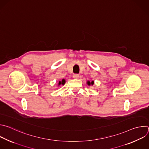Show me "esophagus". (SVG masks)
<instances>
[{
	"instance_id": "esophagus-1",
	"label": "esophagus",
	"mask_w": 149,
	"mask_h": 149,
	"mask_svg": "<svg viewBox=\"0 0 149 149\" xmlns=\"http://www.w3.org/2000/svg\"><path fill=\"white\" fill-rule=\"evenodd\" d=\"M79 75L78 74H73V77L74 79H79Z\"/></svg>"
}]
</instances>
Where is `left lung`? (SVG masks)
I'll return each instance as SVG.
<instances>
[{
    "label": "left lung",
    "mask_w": 149,
    "mask_h": 149,
    "mask_svg": "<svg viewBox=\"0 0 149 149\" xmlns=\"http://www.w3.org/2000/svg\"><path fill=\"white\" fill-rule=\"evenodd\" d=\"M87 85L89 86H90L91 85L93 86V85L94 84V81L93 80V81H90L89 80H88V81H87Z\"/></svg>",
    "instance_id": "1"
}]
</instances>
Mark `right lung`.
I'll use <instances>...</instances> for the list:
<instances>
[{
	"label": "right lung",
	"instance_id": "obj_1",
	"mask_svg": "<svg viewBox=\"0 0 149 149\" xmlns=\"http://www.w3.org/2000/svg\"><path fill=\"white\" fill-rule=\"evenodd\" d=\"M66 83V80L65 79H63L61 81H59L58 83V86H61V85H64Z\"/></svg>",
	"mask_w": 149,
	"mask_h": 149
}]
</instances>
